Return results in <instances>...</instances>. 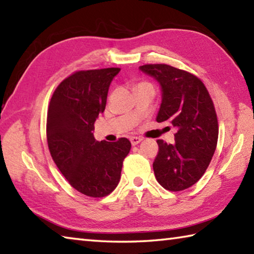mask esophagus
<instances>
[{
  "label": "esophagus",
  "instance_id": "obj_1",
  "mask_svg": "<svg viewBox=\"0 0 254 254\" xmlns=\"http://www.w3.org/2000/svg\"><path fill=\"white\" fill-rule=\"evenodd\" d=\"M130 141H131L132 145H136V144H139L141 141H142V139H141V137H139V136H131Z\"/></svg>",
  "mask_w": 254,
  "mask_h": 254
}]
</instances>
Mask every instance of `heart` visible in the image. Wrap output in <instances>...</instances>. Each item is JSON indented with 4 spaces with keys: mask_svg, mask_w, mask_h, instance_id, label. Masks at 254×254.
<instances>
[{
    "mask_svg": "<svg viewBox=\"0 0 254 254\" xmlns=\"http://www.w3.org/2000/svg\"><path fill=\"white\" fill-rule=\"evenodd\" d=\"M141 85H148V84H145V83H143V84H141Z\"/></svg>",
    "mask_w": 254,
    "mask_h": 254,
    "instance_id": "heart-1",
    "label": "heart"
}]
</instances>
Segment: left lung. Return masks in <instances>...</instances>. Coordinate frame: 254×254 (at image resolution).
<instances>
[{
  "instance_id": "left-lung-1",
  "label": "left lung",
  "mask_w": 254,
  "mask_h": 254,
  "mask_svg": "<svg viewBox=\"0 0 254 254\" xmlns=\"http://www.w3.org/2000/svg\"><path fill=\"white\" fill-rule=\"evenodd\" d=\"M139 69L160 85L157 121L177 127L175 143L157 141L154 176L163 188L184 190L201 178L216 149L218 124L212 98L201 80L185 70L163 64Z\"/></svg>"
}]
</instances>
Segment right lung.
<instances>
[{"instance_id":"1","label":"right lung","mask_w":254,"mask_h":254,"mask_svg":"<svg viewBox=\"0 0 254 254\" xmlns=\"http://www.w3.org/2000/svg\"><path fill=\"white\" fill-rule=\"evenodd\" d=\"M120 68L84 70L63 80L51 97L47 140L51 157L76 190L104 197L117 188L131 142L95 140L94 122L105 110L110 85Z\"/></svg>"}]
</instances>
